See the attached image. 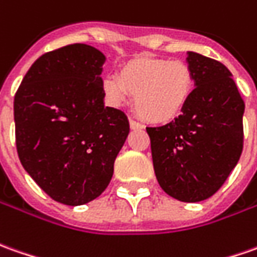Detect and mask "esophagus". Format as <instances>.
Returning a JSON list of instances; mask_svg holds the SVG:
<instances>
[{"label":"esophagus","instance_id":"34e87169","mask_svg":"<svg viewBox=\"0 0 257 257\" xmlns=\"http://www.w3.org/2000/svg\"><path fill=\"white\" fill-rule=\"evenodd\" d=\"M129 125H131V128L132 129H143L145 128V126H143V123L135 121V119H129Z\"/></svg>","mask_w":257,"mask_h":257}]
</instances>
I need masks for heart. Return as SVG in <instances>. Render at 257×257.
Returning <instances> with one entry per match:
<instances>
[{"label": "heart", "instance_id": "b5f03b06", "mask_svg": "<svg viewBox=\"0 0 257 257\" xmlns=\"http://www.w3.org/2000/svg\"><path fill=\"white\" fill-rule=\"evenodd\" d=\"M195 87L194 71L183 60L138 57L121 69L119 76L102 80L106 99L121 106L134 95L138 114L151 122H167L179 116Z\"/></svg>", "mask_w": 257, "mask_h": 257}]
</instances>
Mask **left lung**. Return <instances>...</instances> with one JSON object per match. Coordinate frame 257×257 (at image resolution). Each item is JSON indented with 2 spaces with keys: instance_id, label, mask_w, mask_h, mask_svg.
<instances>
[{
  "instance_id": "1",
  "label": "left lung",
  "mask_w": 257,
  "mask_h": 257,
  "mask_svg": "<svg viewBox=\"0 0 257 257\" xmlns=\"http://www.w3.org/2000/svg\"><path fill=\"white\" fill-rule=\"evenodd\" d=\"M187 63L195 88L181 115L146 128L160 187L184 202L207 200L222 187L243 149L245 102L229 70L194 52Z\"/></svg>"
}]
</instances>
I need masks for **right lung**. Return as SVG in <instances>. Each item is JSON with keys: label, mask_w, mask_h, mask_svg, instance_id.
I'll list each match as a JSON object with an SVG mask.
<instances>
[{"label": "right lung", "mask_w": 257, "mask_h": 257, "mask_svg": "<svg viewBox=\"0 0 257 257\" xmlns=\"http://www.w3.org/2000/svg\"><path fill=\"white\" fill-rule=\"evenodd\" d=\"M104 62L84 43L48 52L28 70L14 99L19 160L66 205L87 204L105 190L129 134L126 115L104 106Z\"/></svg>", "instance_id": "add662e5"}]
</instances>
